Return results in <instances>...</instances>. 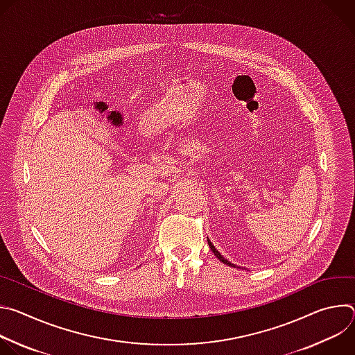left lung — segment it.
<instances>
[{
  "label": "left lung",
  "mask_w": 355,
  "mask_h": 355,
  "mask_svg": "<svg viewBox=\"0 0 355 355\" xmlns=\"http://www.w3.org/2000/svg\"><path fill=\"white\" fill-rule=\"evenodd\" d=\"M208 244H209V247H211V250H212V252H214V254H215V256H216V257H218V259H219V260H220V261H222L223 264H227L229 267H236L234 264H232L230 261H227V260H226V259H225V257H223V256L220 254V252H219V251H218V250L215 248V245L212 244V241H211L209 239H208Z\"/></svg>",
  "instance_id": "obj_1"
}]
</instances>
